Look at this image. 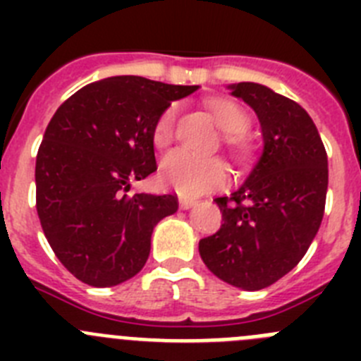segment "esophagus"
I'll return each mask as SVG.
<instances>
[{
	"label": "esophagus",
	"instance_id": "34e87169",
	"mask_svg": "<svg viewBox=\"0 0 361 361\" xmlns=\"http://www.w3.org/2000/svg\"><path fill=\"white\" fill-rule=\"evenodd\" d=\"M178 202H180V208H183V209H190V208H193V206H195L197 200L195 199H188V197H180V199H178Z\"/></svg>",
	"mask_w": 361,
	"mask_h": 361
}]
</instances>
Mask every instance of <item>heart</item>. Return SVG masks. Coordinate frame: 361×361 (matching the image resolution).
Returning a JSON list of instances; mask_svg holds the SVG:
<instances>
[{
    "label": "heart",
    "instance_id": "obj_1",
    "mask_svg": "<svg viewBox=\"0 0 361 361\" xmlns=\"http://www.w3.org/2000/svg\"><path fill=\"white\" fill-rule=\"evenodd\" d=\"M209 111L216 119L219 126L224 130L222 142L226 148L242 157L247 153V141L244 132L250 128V117L244 108L228 99H215L208 103ZM178 104L171 103L164 108L153 123L152 139L153 145L164 148L170 145L177 124ZM161 180L166 186L173 188L183 195H200L209 190L222 188L228 183V168L216 157H200L188 149H173L166 153L161 162Z\"/></svg>",
    "mask_w": 361,
    "mask_h": 361
}]
</instances>
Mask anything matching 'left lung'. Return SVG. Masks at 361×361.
<instances>
[{"mask_svg": "<svg viewBox=\"0 0 361 361\" xmlns=\"http://www.w3.org/2000/svg\"><path fill=\"white\" fill-rule=\"evenodd\" d=\"M229 88L258 116L264 153L237 191L215 199L224 224L199 242V253L220 280L258 291L307 253L324 219L329 168L320 133L298 103L257 82Z\"/></svg>", "mask_w": 361, "mask_h": 361, "instance_id": "1", "label": "left lung"}]
</instances>
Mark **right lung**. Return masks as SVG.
Instances as JSON below:
<instances>
[{
  "label": "right lung",
  "mask_w": 361,
  "mask_h": 361,
  "mask_svg": "<svg viewBox=\"0 0 361 361\" xmlns=\"http://www.w3.org/2000/svg\"><path fill=\"white\" fill-rule=\"evenodd\" d=\"M197 86L117 75L82 86L57 108L36 159V209L59 262L81 282L110 288L135 276L159 220L177 195L132 193L157 170L152 130Z\"/></svg>",
  "instance_id": "right-lung-1"
}]
</instances>
